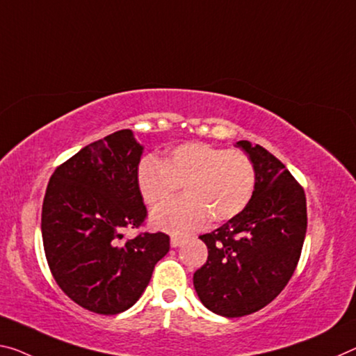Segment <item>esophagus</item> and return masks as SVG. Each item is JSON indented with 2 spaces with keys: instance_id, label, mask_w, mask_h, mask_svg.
<instances>
[{
  "instance_id": "34e87169",
  "label": "esophagus",
  "mask_w": 356,
  "mask_h": 356,
  "mask_svg": "<svg viewBox=\"0 0 356 356\" xmlns=\"http://www.w3.org/2000/svg\"><path fill=\"white\" fill-rule=\"evenodd\" d=\"M184 244V239L182 238H177V236H171V245L172 247H179Z\"/></svg>"
}]
</instances>
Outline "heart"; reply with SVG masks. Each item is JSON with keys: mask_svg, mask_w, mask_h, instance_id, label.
I'll return each mask as SVG.
<instances>
[{"mask_svg": "<svg viewBox=\"0 0 356 356\" xmlns=\"http://www.w3.org/2000/svg\"><path fill=\"white\" fill-rule=\"evenodd\" d=\"M184 185L185 193L152 212L156 229L188 234L206 223L227 222L244 211L257 185L252 158L239 149L207 143H184L168 152L165 161L145 156L138 166V188L150 207H156Z\"/></svg>", "mask_w": 356, "mask_h": 356, "instance_id": "b5f03b06", "label": "heart"}]
</instances>
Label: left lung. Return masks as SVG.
I'll use <instances>...</instances> for the list:
<instances>
[{"label": "left lung", "mask_w": 356, "mask_h": 356, "mask_svg": "<svg viewBox=\"0 0 356 356\" xmlns=\"http://www.w3.org/2000/svg\"><path fill=\"white\" fill-rule=\"evenodd\" d=\"M252 158L257 185L239 216L200 236L207 261L193 274L201 302L222 317H244L275 300L300 261L306 195L284 163L261 145L236 144Z\"/></svg>", "instance_id": "left-lung-1"}]
</instances>
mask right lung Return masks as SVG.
Segmentation results:
<instances>
[{
  "instance_id": "obj_1",
  "label": "right lung",
  "mask_w": 356,
  "mask_h": 356,
  "mask_svg": "<svg viewBox=\"0 0 356 356\" xmlns=\"http://www.w3.org/2000/svg\"><path fill=\"white\" fill-rule=\"evenodd\" d=\"M140 155L131 129H120L79 150L49 180L41 231L50 273L90 312L131 307L169 252L165 233L122 241L123 229L139 228L147 217L138 188Z\"/></svg>"
}]
</instances>
